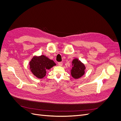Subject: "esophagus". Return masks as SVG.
<instances>
[{
  "mask_svg": "<svg viewBox=\"0 0 121 121\" xmlns=\"http://www.w3.org/2000/svg\"><path fill=\"white\" fill-rule=\"evenodd\" d=\"M58 65L59 66H62L63 65V62H58Z\"/></svg>",
  "mask_w": 121,
  "mask_h": 121,
  "instance_id": "obj_1",
  "label": "esophagus"
}]
</instances>
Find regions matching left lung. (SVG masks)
<instances>
[{"instance_id":"8db88e82","label":"left lung","mask_w":121,"mask_h":121,"mask_svg":"<svg viewBox=\"0 0 121 121\" xmlns=\"http://www.w3.org/2000/svg\"><path fill=\"white\" fill-rule=\"evenodd\" d=\"M72 66L71 69V74L73 78L78 79L84 74L86 69L85 66L79 59L77 58L73 59Z\"/></svg>"}]
</instances>
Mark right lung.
<instances>
[{"label":"right lung","instance_id":"obj_1","mask_svg":"<svg viewBox=\"0 0 121 121\" xmlns=\"http://www.w3.org/2000/svg\"><path fill=\"white\" fill-rule=\"evenodd\" d=\"M54 66L56 64L54 61L43 55L34 56L29 62L31 72L36 77L40 79L45 77L47 70Z\"/></svg>","mask_w":121,"mask_h":121}]
</instances>
